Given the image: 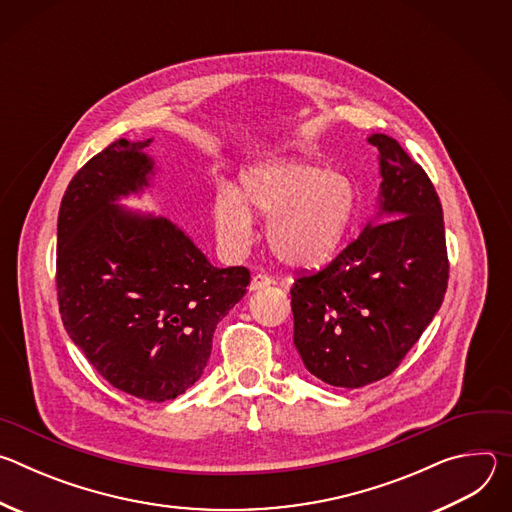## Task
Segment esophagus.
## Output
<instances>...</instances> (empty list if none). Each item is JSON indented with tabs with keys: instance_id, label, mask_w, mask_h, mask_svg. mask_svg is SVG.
Instances as JSON below:
<instances>
[{
	"instance_id": "esophagus-1",
	"label": "esophagus",
	"mask_w": 512,
	"mask_h": 512,
	"mask_svg": "<svg viewBox=\"0 0 512 512\" xmlns=\"http://www.w3.org/2000/svg\"><path fill=\"white\" fill-rule=\"evenodd\" d=\"M273 283H275L273 277H269V275H265V273H257V275H253V279H251V283H249V289H251V291H257V289L269 287V285H273Z\"/></svg>"
}]
</instances>
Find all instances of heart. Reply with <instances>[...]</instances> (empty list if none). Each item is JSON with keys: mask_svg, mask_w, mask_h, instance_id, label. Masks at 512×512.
<instances>
[{"mask_svg": "<svg viewBox=\"0 0 512 512\" xmlns=\"http://www.w3.org/2000/svg\"><path fill=\"white\" fill-rule=\"evenodd\" d=\"M243 195L269 218L267 241L273 255L289 267L326 265L344 245L358 214V190L338 170L302 158H273L251 166L243 178ZM231 186L214 198V225L221 241L245 249L253 237V214Z\"/></svg>", "mask_w": 512, "mask_h": 512, "instance_id": "1", "label": "heart"}]
</instances>
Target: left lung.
Here are the masks:
<instances>
[{"label": "left lung", "mask_w": 512, "mask_h": 512, "mask_svg": "<svg viewBox=\"0 0 512 512\" xmlns=\"http://www.w3.org/2000/svg\"><path fill=\"white\" fill-rule=\"evenodd\" d=\"M379 150V218L324 269L294 281V344L306 369L332 387L358 389L391 375L440 310L448 289L442 202L401 145Z\"/></svg>", "instance_id": "8db88e82"}]
</instances>
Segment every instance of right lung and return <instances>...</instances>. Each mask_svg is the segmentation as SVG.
<instances>
[{
	"label": "right lung",
	"instance_id": "right-lung-1",
	"mask_svg": "<svg viewBox=\"0 0 512 512\" xmlns=\"http://www.w3.org/2000/svg\"><path fill=\"white\" fill-rule=\"evenodd\" d=\"M152 139H117L70 180L58 212L62 324L97 373L145 401L192 387L212 334L247 294V267L218 269L164 216L115 204L150 184Z\"/></svg>",
	"mask_w": 512,
	"mask_h": 512
}]
</instances>
